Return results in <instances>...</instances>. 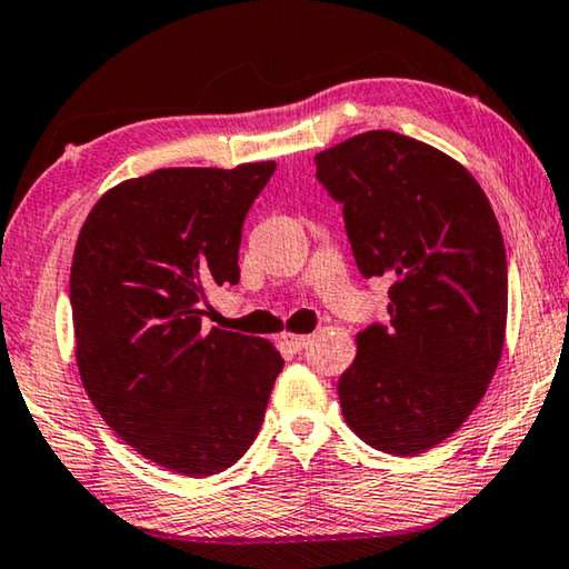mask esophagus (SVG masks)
I'll use <instances>...</instances> for the list:
<instances>
[{
  "instance_id": "34e87169",
  "label": "esophagus",
  "mask_w": 569,
  "mask_h": 569,
  "mask_svg": "<svg viewBox=\"0 0 569 569\" xmlns=\"http://www.w3.org/2000/svg\"><path fill=\"white\" fill-rule=\"evenodd\" d=\"M279 338H282V343L290 348V351H302L310 340V336H300V333H282Z\"/></svg>"
}]
</instances>
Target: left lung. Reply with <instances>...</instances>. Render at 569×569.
Listing matches in <instances>:
<instances>
[{"label": "left lung", "mask_w": 569, "mask_h": 569, "mask_svg": "<svg viewBox=\"0 0 569 569\" xmlns=\"http://www.w3.org/2000/svg\"><path fill=\"white\" fill-rule=\"evenodd\" d=\"M315 164L343 206L358 272L391 279L389 320L358 333L340 409L371 448L417 456L466 422L496 373L509 308L501 229L473 174L412 137L366 132Z\"/></svg>", "instance_id": "left-lung-1"}]
</instances>
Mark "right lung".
<instances>
[{"mask_svg": "<svg viewBox=\"0 0 569 569\" xmlns=\"http://www.w3.org/2000/svg\"><path fill=\"white\" fill-rule=\"evenodd\" d=\"M274 162L168 168L91 208L71 267L76 361L93 407L137 452L216 476L254 442L282 356L200 330L206 292L239 282L241 229Z\"/></svg>", "mask_w": 569, "mask_h": 569, "instance_id": "right-lung-1", "label": "right lung"}]
</instances>
